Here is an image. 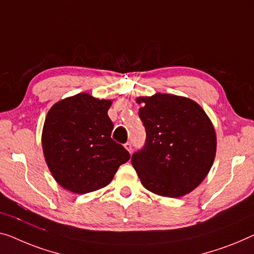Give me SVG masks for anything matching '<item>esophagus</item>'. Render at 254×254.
Here are the masks:
<instances>
[{"mask_svg":"<svg viewBox=\"0 0 254 254\" xmlns=\"http://www.w3.org/2000/svg\"><path fill=\"white\" fill-rule=\"evenodd\" d=\"M124 147H126V149L128 151V153H130V154L132 153V145H131V142L127 141L126 145H124Z\"/></svg>","mask_w":254,"mask_h":254,"instance_id":"1","label":"esophagus"}]
</instances>
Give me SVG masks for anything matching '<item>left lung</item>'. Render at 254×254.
<instances>
[{"label":"left lung","mask_w":254,"mask_h":254,"mask_svg":"<svg viewBox=\"0 0 254 254\" xmlns=\"http://www.w3.org/2000/svg\"><path fill=\"white\" fill-rule=\"evenodd\" d=\"M146 143L131 157L142 186L164 197L189 194L205 179L214 162L217 134L194 100L175 94L138 97Z\"/></svg>","instance_id":"obj_1"}]
</instances>
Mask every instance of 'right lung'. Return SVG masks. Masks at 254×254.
<instances>
[{
	"label": "right lung",
	"mask_w": 254,
	"mask_h": 254,
	"mask_svg": "<svg viewBox=\"0 0 254 254\" xmlns=\"http://www.w3.org/2000/svg\"><path fill=\"white\" fill-rule=\"evenodd\" d=\"M112 100L82 92L56 103L45 117L42 148L52 177L75 194L98 190L111 183L130 154L111 138L107 115Z\"/></svg>",
	"instance_id": "1"
}]
</instances>
